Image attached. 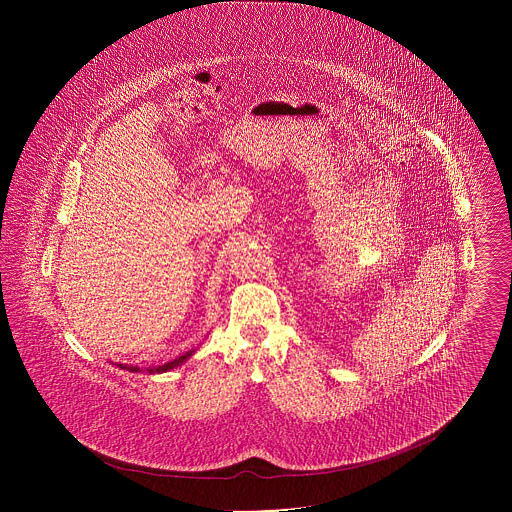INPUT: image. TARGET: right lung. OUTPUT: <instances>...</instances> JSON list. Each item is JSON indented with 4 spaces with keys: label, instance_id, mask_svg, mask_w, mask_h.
I'll use <instances>...</instances> for the list:
<instances>
[{
    "label": "right lung",
    "instance_id": "1",
    "mask_svg": "<svg viewBox=\"0 0 512 512\" xmlns=\"http://www.w3.org/2000/svg\"><path fill=\"white\" fill-rule=\"evenodd\" d=\"M194 351H188V353H184L182 357H178V359H174L171 363H165V365L161 366H151L147 372L149 374H159V372H167V370H171V368H176L178 365H182L190 355H192ZM124 370H130V372H144V368H140V366H132V365H119Z\"/></svg>",
    "mask_w": 512,
    "mask_h": 512
}]
</instances>
